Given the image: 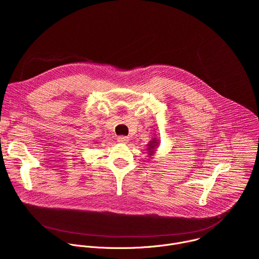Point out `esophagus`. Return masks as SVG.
Here are the masks:
<instances>
[{"instance_id": "obj_1", "label": "esophagus", "mask_w": 259, "mask_h": 259, "mask_svg": "<svg viewBox=\"0 0 259 259\" xmlns=\"http://www.w3.org/2000/svg\"><path fill=\"white\" fill-rule=\"evenodd\" d=\"M129 141V137H127V136H119L118 137V142H120V143H127Z\"/></svg>"}]
</instances>
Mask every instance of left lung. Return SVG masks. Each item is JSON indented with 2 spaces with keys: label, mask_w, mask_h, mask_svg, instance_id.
<instances>
[{
  "label": "left lung",
  "mask_w": 259,
  "mask_h": 259,
  "mask_svg": "<svg viewBox=\"0 0 259 259\" xmlns=\"http://www.w3.org/2000/svg\"><path fill=\"white\" fill-rule=\"evenodd\" d=\"M158 140H159V139H157L156 137H154L149 143H147V152H149L147 154H149L150 157L154 156L155 152L157 151V147H158V144H159Z\"/></svg>",
  "instance_id": "1"
}]
</instances>
